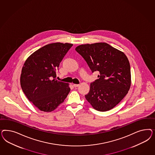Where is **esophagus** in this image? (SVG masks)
<instances>
[{"instance_id": "esophagus-1", "label": "esophagus", "mask_w": 155, "mask_h": 155, "mask_svg": "<svg viewBox=\"0 0 155 155\" xmlns=\"http://www.w3.org/2000/svg\"><path fill=\"white\" fill-rule=\"evenodd\" d=\"M80 86V84H73V86L74 87H78Z\"/></svg>"}]
</instances>
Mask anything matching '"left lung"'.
<instances>
[{
    "instance_id": "left-lung-1",
    "label": "left lung",
    "mask_w": 155,
    "mask_h": 155,
    "mask_svg": "<svg viewBox=\"0 0 155 155\" xmlns=\"http://www.w3.org/2000/svg\"><path fill=\"white\" fill-rule=\"evenodd\" d=\"M75 51L90 70L98 71V78L90 84L85 98L93 108L106 111L126 95L131 86L130 62L124 53L105 42L81 45Z\"/></svg>"
}]
</instances>
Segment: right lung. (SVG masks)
I'll list each match as a JSON object with an SVG mask.
<instances>
[{
    "mask_svg": "<svg viewBox=\"0 0 155 155\" xmlns=\"http://www.w3.org/2000/svg\"><path fill=\"white\" fill-rule=\"evenodd\" d=\"M72 46L69 43L48 44L34 52L24 64L21 89L29 101L41 111H53L70 92L68 84L56 78L60 63Z\"/></svg>",
    "mask_w": 155,
    "mask_h": 155,
    "instance_id": "obj_1",
    "label": "right lung"
}]
</instances>
